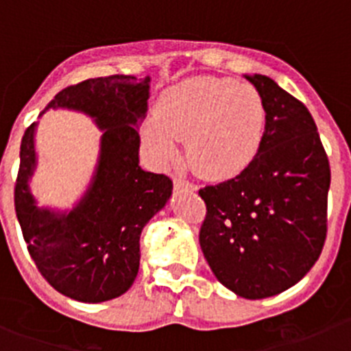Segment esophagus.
I'll return each instance as SVG.
<instances>
[{"label": "esophagus", "mask_w": 351, "mask_h": 351, "mask_svg": "<svg viewBox=\"0 0 351 351\" xmlns=\"http://www.w3.org/2000/svg\"><path fill=\"white\" fill-rule=\"evenodd\" d=\"M173 183H175V189H178V190H189V192H193V190H197V186L193 185V183H190L189 180L182 178V176H175Z\"/></svg>", "instance_id": "esophagus-1"}]
</instances>
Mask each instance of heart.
I'll return each instance as SVG.
<instances>
[{
	"instance_id": "b5f03b06",
	"label": "heart",
	"mask_w": 351,
	"mask_h": 351,
	"mask_svg": "<svg viewBox=\"0 0 351 351\" xmlns=\"http://www.w3.org/2000/svg\"><path fill=\"white\" fill-rule=\"evenodd\" d=\"M156 122L144 136L162 158L176 153V137H186V158L205 178L229 180L256 159L267 125L261 95L229 77L195 76L161 93Z\"/></svg>"
}]
</instances>
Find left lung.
Instances as JSON below:
<instances>
[{
    "mask_svg": "<svg viewBox=\"0 0 351 351\" xmlns=\"http://www.w3.org/2000/svg\"><path fill=\"white\" fill-rule=\"evenodd\" d=\"M261 149L236 178L198 190L207 205L200 247L217 280L244 299L277 295L302 280L328 231L329 161L302 101L263 74Z\"/></svg>",
    "mask_w": 351,
    "mask_h": 351,
    "instance_id": "8db88e82",
    "label": "left lung"
}]
</instances>
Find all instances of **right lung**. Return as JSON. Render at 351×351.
Returning a JSON list of instances; mask_svg holds the SVG:
<instances>
[{
  "mask_svg": "<svg viewBox=\"0 0 351 351\" xmlns=\"http://www.w3.org/2000/svg\"><path fill=\"white\" fill-rule=\"evenodd\" d=\"M149 81L93 77L64 88L45 107L83 112L104 130L93 180L73 210L37 207L28 185L37 166V123L23 134L15 183L23 239L42 277L80 302H105L130 289L139 271L141 232L171 197L168 176L139 166L137 125L147 112Z\"/></svg>",
  "mask_w": 351,
  "mask_h": 351,
  "instance_id": "right-lung-1",
  "label": "right lung"
}]
</instances>
